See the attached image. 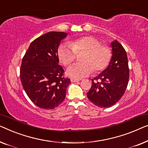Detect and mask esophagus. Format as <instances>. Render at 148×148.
<instances>
[{"mask_svg": "<svg viewBox=\"0 0 148 148\" xmlns=\"http://www.w3.org/2000/svg\"><path fill=\"white\" fill-rule=\"evenodd\" d=\"M80 81L79 79H75V78H71V82H78Z\"/></svg>", "mask_w": 148, "mask_h": 148, "instance_id": "34e87169", "label": "esophagus"}]
</instances>
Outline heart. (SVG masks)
<instances>
[{"label":"heart","mask_w":148,"mask_h":148,"mask_svg":"<svg viewBox=\"0 0 148 148\" xmlns=\"http://www.w3.org/2000/svg\"><path fill=\"white\" fill-rule=\"evenodd\" d=\"M83 53L82 63L70 66L68 74L74 78H82L92 71L98 73L107 67L111 62L112 51L107 45H101L99 39L92 36H83L72 39L68 43L62 44L58 48V57L65 66L75 61L76 55Z\"/></svg>","instance_id":"b5f03b06"}]
</instances>
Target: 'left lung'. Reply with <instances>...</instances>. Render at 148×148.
<instances>
[{"instance_id":"1","label":"left lung","mask_w":148,"mask_h":148,"mask_svg":"<svg viewBox=\"0 0 148 148\" xmlns=\"http://www.w3.org/2000/svg\"><path fill=\"white\" fill-rule=\"evenodd\" d=\"M112 58L108 67L92 79L87 93L91 103L101 108H109L119 101L127 87L130 69L126 51L119 42L111 43Z\"/></svg>"}]
</instances>
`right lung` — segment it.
I'll return each instance as SVG.
<instances>
[{"instance_id":"right-lung-1","label":"right lung","mask_w":148,"mask_h":148,"mask_svg":"<svg viewBox=\"0 0 148 148\" xmlns=\"http://www.w3.org/2000/svg\"><path fill=\"white\" fill-rule=\"evenodd\" d=\"M67 36L64 32H51L31 43L22 60L20 78L26 94L35 105L43 109L58 107L66 95L70 79L64 76L60 66L58 47Z\"/></svg>"}]
</instances>
